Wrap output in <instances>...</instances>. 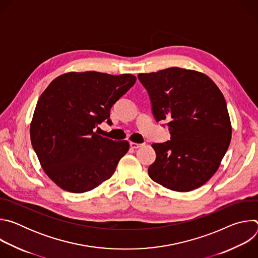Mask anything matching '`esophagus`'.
Listing matches in <instances>:
<instances>
[{"label": "esophagus", "mask_w": 258, "mask_h": 258, "mask_svg": "<svg viewBox=\"0 0 258 258\" xmlns=\"http://www.w3.org/2000/svg\"><path fill=\"white\" fill-rule=\"evenodd\" d=\"M144 144H138V143H134V142H131L130 143V146L132 147L133 149H138V148H140V147H142Z\"/></svg>", "instance_id": "34e87169"}]
</instances>
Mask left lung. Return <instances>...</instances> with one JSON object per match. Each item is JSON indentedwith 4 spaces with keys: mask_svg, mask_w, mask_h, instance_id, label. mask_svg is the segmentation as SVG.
I'll return each mask as SVG.
<instances>
[{
    "mask_svg": "<svg viewBox=\"0 0 258 258\" xmlns=\"http://www.w3.org/2000/svg\"><path fill=\"white\" fill-rule=\"evenodd\" d=\"M156 121L168 120L170 141L154 143L149 176L176 192L201 187L218 169L232 138L224 95L204 73L170 67L140 73Z\"/></svg>",
    "mask_w": 258,
    "mask_h": 258,
    "instance_id": "left-lung-1",
    "label": "left lung"
}]
</instances>
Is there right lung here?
Wrapping results in <instances>:
<instances>
[{
    "label": "right lung",
    "instance_id": "right-lung-1",
    "mask_svg": "<svg viewBox=\"0 0 258 258\" xmlns=\"http://www.w3.org/2000/svg\"><path fill=\"white\" fill-rule=\"evenodd\" d=\"M133 75L68 72L41 95L30 123V140L46 174L61 189L85 193L112 176L128 151L127 141L94 132L110 120V109L136 83Z\"/></svg>",
    "mask_w": 258,
    "mask_h": 258
}]
</instances>
